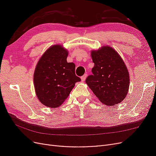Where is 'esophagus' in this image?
Returning <instances> with one entry per match:
<instances>
[{
  "mask_svg": "<svg viewBox=\"0 0 156 156\" xmlns=\"http://www.w3.org/2000/svg\"><path fill=\"white\" fill-rule=\"evenodd\" d=\"M87 73H85V74H84L83 76L81 77V81H85V79H86V78H87Z\"/></svg>",
  "mask_w": 156,
  "mask_h": 156,
  "instance_id": "1",
  "label": "esophagus"
}]
</instances>
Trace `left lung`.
Returning a JSON list of instances; mask_svg holds the SVG:
<instances>
[{"mask_svg": "<svg viewBox=\"0 0 156 156\" xmlns=\"http://www.w3.org/2000/svg\"><path fill=\"white\" fill-rule=\"evenodd\" d=\"M92 75L86 83L100 101L106 105L118 104L123 101L129 87V76L126 65L111 47H103L92 51Z\"/></svg>", "mask_w": 156, "mask_h": 156, "instance_id": "obj_1", "label": "left lung"}]
</instances>
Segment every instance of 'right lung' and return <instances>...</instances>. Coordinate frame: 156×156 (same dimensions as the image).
<instances>
[{"label": "right lung", "mask_w": 156, "mask_h": 156, "mask_svg": "<svg viewBox=\"0 0 156 156\" xmlns=\"http://www.w3.org/2000/svg\"><path fill=\"white\" fill-rule=\"evenodd\" d=\"M68 51L60 45L51 46L37 62L34 74L36 94L46 107L56 108L69 95L81 79L75 73V65L67 62Z\"/></svg>", "instance_id": "right-lung-1"}]
</instances>
